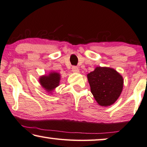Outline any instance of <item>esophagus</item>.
<instances>
[{"instance_id":"esophagus-1","label":"esophagus","mask_w":147,"mask_h":147,"mask_svg":"<svg viewBox=\"0 0 147 147\" xmlns=\"http://www.w3.org/2000/svg\"><path fill=\"white\" fill-rule=\"evenodd\" d=\"M71 71L74 72V73H79V69L78 67L77 66H73L71 68Z\"/></svg>"}]
</instances>
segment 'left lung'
<instances>
[{"mask_svg":"<svg viewBox=\"0 0 147 147\" xmlns=\"http://www.w3.org/2000/svg\"><path fill=\"white\" fill-rule=\"evenodd\" d=\"M90 90L98 104L109 106L116 102L123 88V78L114 69L97 67L87 75Z\"/></svg>","mask_w":147,"mask_h":147,"instance_id":"obj_1","label":"left lung"}]
</instances>
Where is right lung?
<instances>
[{"label": "right lung", "instance_id": "obj_1", "mask_svg": "<svg viewBox=\"0 0 147 147\" xmlns=\"http://www.w3.org/2000/svg\"><path fill=\"white\" fill-rule=\"evenodd\" d=\"M60 81L59 74L53 73L50 74L49 76L41 77L40 82L42 87H44L47 92H51L55 88L59 86Z\"/></svg>", "mask_w": 147, "mask_h": 147}]
</instances>
